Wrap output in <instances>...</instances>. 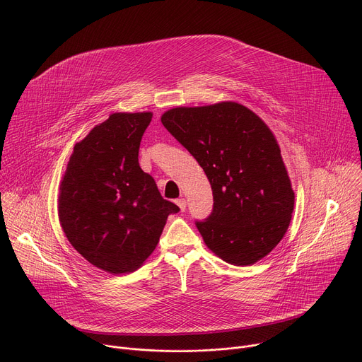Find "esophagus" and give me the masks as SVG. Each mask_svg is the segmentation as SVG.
Segmentation results:
<instances>
[{
	"instance_id": "esophagus-1",
	"label": "esophagus",
	"mask_w": 362,
	"mask_h": 362,
	"mask_svg": "<svg viewBox=\"0 0 362 362\" xmlns=\"http://www.w3.org/2000/svg\"><path fill=\"white\" fill-rule=\"evenodd\" d=\"M176 204H177V206H179V209H180V211H182V212H183V211H185V209H186V200H185V199H183V197H180V199H177V200H176Z\"/></svg>"
}]
</instances>
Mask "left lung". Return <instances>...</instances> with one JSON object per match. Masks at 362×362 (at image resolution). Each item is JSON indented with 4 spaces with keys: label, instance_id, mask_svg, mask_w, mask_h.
Here are the masks:
<instances>
[{
    "label": "left lung",
    "instance_id": "left-lung-1",
    "mask_svg": "<svg viewBox=\"0 0 362 362\" xmlns=\"http://www.w3.org/2000/svg\"><path fill=\"white\" fill-rule=\"evenodd\" d=\"M162 123L211 182L214 211L196 222L204 245L236 267L261 261L285 236L295 203L271 129L235 101L170 109Z\"/></svg>",
    "mask_w": 362,
    "mask_h": 362
}]
</instances>
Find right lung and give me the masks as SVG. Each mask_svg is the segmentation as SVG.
<instances>
[{
    "instance_id": "right-lung-1",
    "label": "right lung",
    "mask_w": 362,
    "mask_h": 362,
    "mask_svg": "<svg viewBox=\"0 0 362 362\" xmlns=\"http://www.w3.org/2000/svg\"><path fill=\"white\" fill-rule=\"evenodd\" d=\"M153 113H113L74 144L59 193V219L73 247L98 269L129 274L158 246L179 208L139 165Z\"/></svg>"
}]
</instances>
